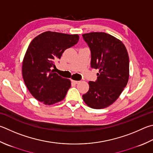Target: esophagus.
<instances>
[{
  "label": "esophagus",
  "instance_id": "34e87169",
  "mask_svg": "<svg viewBox=\"0 0 153 153\" xmlns=\"http://www.w3.org/2000/svg\"><path fill=\"white\" fill-rule=\"evenodd\" d=\"M71 82H73V83H74V84H78V83L79 82V81H76V80H71Z\"/></svg>",
  "mask_w": 153,
  "mask_h": 153
}]
</instances>
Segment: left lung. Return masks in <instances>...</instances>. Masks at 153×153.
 Here are the masks:
<instances>
[{"mask_svg":"<svg viewBox=\"0 0 153 153\" xmlns=\"http://www.w3.org/2000/svg\"><path fill=\"white\" fill-rule=\"evenodd\" d=\"M91 51V67L99 69L96 82H89L82 96L89 107L102 109L118 98L129 78V57L120 40L104 32L83 34Z\"/></svg>","mask_w":153,"mask_h":153,"instance_id":"obj_1","label":"left lung"}]
</instances>
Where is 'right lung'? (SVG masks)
Wrapping results in <instances>:
<instances>
[{
	"instance_id": "obj_1",
	"label": "right lung",
	"mask_w": 153,
	"mask_h": 153,
	"mask_svg": "<svg viewBox=\"0 0 153 153\" xmlns=\"http://www.w3.org/2000/svg\"><path fill=\"white\" fill-rule=\"evenodd\" d=\"M79 35L46 31L32 40L22 65V74L27 89L35 99L45 105L63 100L71 81L55 73V62L62 53L78 42Z\"/></svg>"
}]
</instances>
